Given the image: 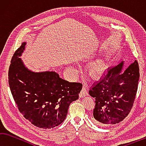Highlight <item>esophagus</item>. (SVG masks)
Here are the masks:
<instances>
[{"label": "esophagus", "mask_w": 146, "mask_h": 146, "mask_svg": "<svg viewBox=\"0 0 146 146\" xmlns=\"http://www.w3.org/2000/svg\"><path fill=\"white\" fill-rule=\"evenodd\" d=\"M88 91L86 90V88L85 87V86H83L82 90H81L80 92V98H83V97H85L86 96H88Z\"/></svg>", "instance_id": "1"}]
</instances>
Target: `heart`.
<instances>
[{
    "label": "heart",
    "instance_id": "obj_1",
    "mask_svg": "<svg viewBox=\"0 0 146 146\" xmlns=\"http://www.w3.org/2000/svg\"><path fill=\"white\" fill-rule=\"evenodd\" d=\"M107 67V64L104 60H98L96 61V63L93 64L92 66L91 71L94 75L99 76L103 74L106 71ZM70 70H71L72 72H74L76 69L74 68L73 66H70Z\"/></svg>",
    "mask_w": 146,
    "mask_h": 146
}]
</instances>
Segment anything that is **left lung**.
Wrapping results in <instances>:
<instances>
[{
	"label": "left lung",
	"instance_id": "1",
	"mask_svg": "<svg viewBox=\"0 0 146 146\" xmlns=\"http://www.w3.org/2000/svg\"><path fill=\"white\" fill-rule=\"evenodd\" d=\"M124 61L109 68L106 74L94 83L89 94L96 99L94 120L101 124H115L126 118L136 96L140 73L135 60L124 72Z\"/></svg>",
	"mask_w": 146,
	"mask_h": 146
}]
</instances>
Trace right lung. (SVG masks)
Instances as JSON below:
<instances>
[{
    "label": "right lung",
    "mask_w": 146,
    "mask_h": 146,
    "mask_svg": "<svg viewBox=\"0 0 146 146\" xmlns=\"http://www.w3.org/2000/svg\"><path fill=\"white\" fill-rule=\"evenodd\" d=\"M25 44L23 42L12 57L8 72L10 90L25 119L40 128H53L65 119L69 105L79 98L83 85L64 80L53 71L29 70L19 58Z\"/></svg>",
    "instance_id": "1"
}]
</instances>
